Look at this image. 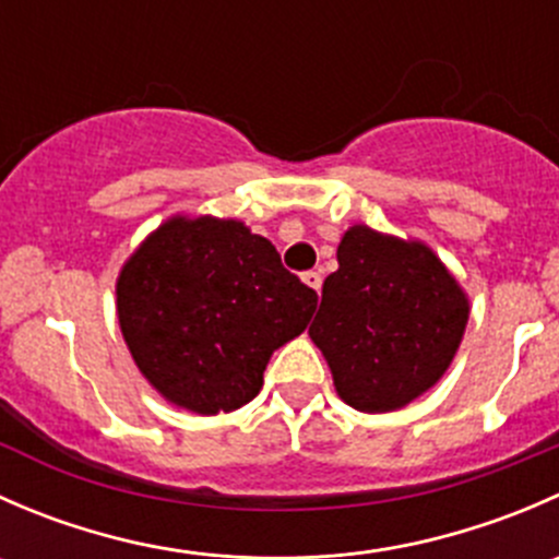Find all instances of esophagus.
<instances>
[{
  "mask_svg": "<svg viewBox=\"0 0 559 559\" xmlns=\"http://www.w3.org/2000/svg\"><path fill=\"white\" fill-rule=\"evenodd\" d=\"M302 281H306V284L316 292L321 289V273H319V270H308V273H302Z\"/></svg>",
  "mask_w": 559,
  "mask_h": 559,
  "instance_id": "obj_1",
  "label": "esophagus"
}]
</instances>
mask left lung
Masks as SVG:
<instances>
[{
  "label": "left lung",
  "mask_w": 559,
  "mask_h": 559,
  "mask_svg": "<svg viewBox=\"0 0 559 559\" xmlns=\"http://www.w3.org/2000/svg\"><path fill=\"white\" fill-rule=\"evenodd\" d=\"M465 324V295L430 248L352 227L308 335L337 394L357 411L384 414L447 373Z\"/></svg>",
  "instance_id": "obj_1"
}]
</instances>
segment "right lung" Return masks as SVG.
<instances>
[{"instance_id":"obj_1","label":"right lung","mask_w":559,"mask_h":559,"mask_svg":"<svg viewBox=\"0 0 559 559\" xmlns=\"http://www.w3.org/2000/svg\"><path fill=\"white\" fill-rule=\"evenodd\" d=\"M116 295L138 368L194 414L251 403L270 354L306 330L319 302L270 240L211 216L156 229L123 264Z\"/></svg>"}]
</instances>
